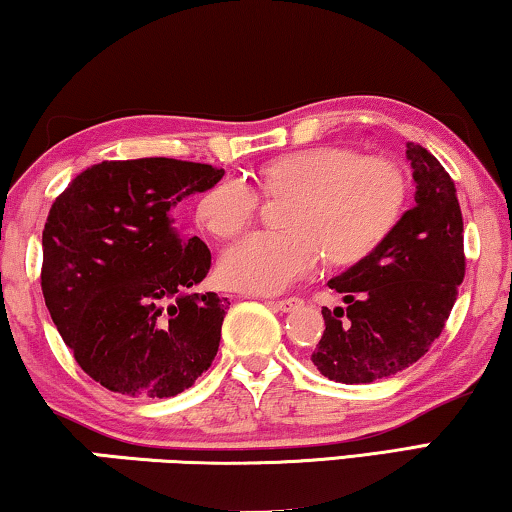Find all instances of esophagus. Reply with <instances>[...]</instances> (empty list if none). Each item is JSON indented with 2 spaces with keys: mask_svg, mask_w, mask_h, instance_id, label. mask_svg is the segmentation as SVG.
Returning a JSON list of instances; mask_svg holds the SVG:
<instances>
[{
  "mask_svg": "<svg viewBox=\"0 0 512 512\" xmlns=\"http://www.w3.org/2000/svg\"><path fill=\"white\" fill-rule=\"evenodd\" d=\"M269 306L276 308V311L287 313V311H294V308L301 306V299H297V297H292V299H276V301H269Z\"/></svg>",
  "mask_w": 512,
  "mask_h": 512,
  "instance_id": "1",
  "label": "esophagus"
}]
</instances>
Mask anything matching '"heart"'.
<instances>
[{
	"label": "heart",
	"instance_id": "heart-1",
	"mask_svg": "<svg viewBox=\"0 0 512 512\" xmlns=\"http://www.w3.org/2000/svg\"><path fill=\"white\" fill-rule=\"evenodd\" d=\"M269 197H294L285 225L292 232H257L220 259L229 287L278 294L318 269L325 250L334 264H355L390 239L403 218L408 181L385 157L355 148L320 146L278 157L259 174ZM262 199L246 178L229 176L197 206V222L215 239H234L253 225Z\"/></svg>",
	"mask_w": 512,
	"mask_h": 512
}]
</instances>
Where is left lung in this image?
Listing matches in <instances>:
<instances>
[{"instance_id":"8db88e82","label":"left lung","mask_w":512,"mask_h":512,"mask_svg":"<svg viewBox=\"0 0 512 512\" xmlns=\"http://www.w3.org/2000/svg\"><path fill=\"white\" fill-rule=\"evenodd\" d=\"M406 157L417 183L415 206L376 253L329 280L345 308H322L325 334L311 359L336 383L390 378L427 355L464 280V220L455 181L420 143H406Z\"/></svg>"}]
</instances>
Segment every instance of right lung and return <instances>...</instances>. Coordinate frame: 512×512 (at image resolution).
<instances>
[{
  "instance_id": "add662e5",
  "label": "right lung",
  "mask_w": 512,
  "mask_h": 512,
  "mask_svg": "<svg viewBox=\"0 0 512 512\" xmlns=\"http://www.w3.org/2000/svg\"><path fill=\"white\" fill-rule=\"evenodd\" d=\"M222 176L169 157L106 160L50 208L43 299L78 366L106 390L176 397L218 355L229 301L190 292L211 269V250L183 239L174 208Z\"/></svg>"
}]
</instances>
